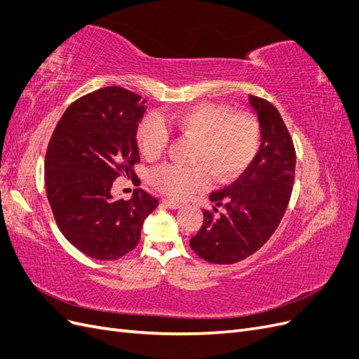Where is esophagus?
<instances>
[{
  "instance_id": "esophagus-1",
  "label": "esophagus",
  "mask_w": 359,
  "mask_h": 359,
  "mask_svg": "<svg viewBox=\"0 0 359 359\" xmlns=\"http://www.w3.org/2000/svg\"><path fill=\"white\" fill-rule=\"evenodd\" d=\"M161 202H163V205L168 206V208H170V210H178L180 206H181L178 202H175V201H170V199H163Z\"/></svg>"
}]
</instances>
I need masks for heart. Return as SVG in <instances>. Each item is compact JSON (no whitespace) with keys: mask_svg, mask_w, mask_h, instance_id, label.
<instances>
[{"mask_svg":"<svg viewBox=\"0 0 359 359\" xmlns=\"http://www.w3.org/2000/svg\"><path fill=\"white\" fill-rule=\"evenodd\" d=\"M170 126L182 136L196 139L194 168L165 165L151 172V184L173 199H189L210 187L215 178L232 181L250 166L260 145V130L256 119L248 114H232L229 107L201 103L173 114ZM137 145L148 160L165 153L169 132L157 114L144 116L137 127Z\"/></svg>","mask_w":359,"mask_h":359,"instance_id":"b5f03b06","label":"heart"}]
</instances>
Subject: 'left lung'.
Here are the masks:
<instances>
[{
	"label": "left lung",
	"mask_w": 359,
	"mask_h": 359,
	"mask_svg": "<svg viewBox=\"0 0 359 359\" xmlns=\"http://www.w3.org/2000/svg\"><path fill=\"white\" fill-rule=\"evenodd\" d=\"M248 104L262 137L257 154L232 186L211 193L214 211L223 205L226 212L214 217L205 210L190 240L193 252L211 264H235L257 252L283 219L295 180V148L280 112L256 95H248Z\"/></svg>",
	"instance_id": "8db88e82"
}]
</instances>
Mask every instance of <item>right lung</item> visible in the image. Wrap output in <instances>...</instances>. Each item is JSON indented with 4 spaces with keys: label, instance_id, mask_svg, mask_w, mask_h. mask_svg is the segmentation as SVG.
I'll return each instance as SVG.
<instances>
[{
    "label": "right lung",
    "instance_id": "right-lung-1",
    "mask_svg": "<svg viewBox=\"0 0 359 359\" xmlns=\"http://www.w3.org/2000/svg\"><path fill=\"white\" fill-rule=\"evenodd\" d=\"M147 100L106 86L73 102L50 136L45 158L46 194L66 240L86 256L116 260L137 245L158 201L145 190L112 196L114 181L133 177L140 161L137 126Z\"/></svg>",
    "mask_w": 359,
    "mask_h": 359
}]
</instances>
